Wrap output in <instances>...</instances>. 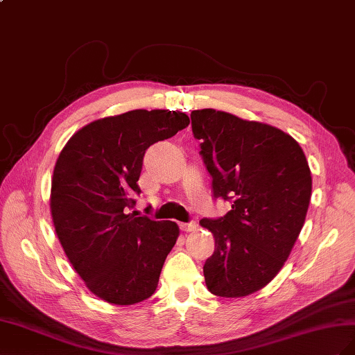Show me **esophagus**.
<instances>
[{
    "instance_id": "1",
    "label": "esophagus",
    "mask_w": 355,
    "mask_h": 355,
    "mask_svg": "<svg viewBox=\"0 0 355 355\" xmlns=\"http://www.w3.org/2000/svg\"><path fill=\"white\" fill-rule=\"evenodd\" d=\"M198 227L196 221H190V223H181L180 225V229L183 232H195Z\"/></svg>"
}]
</instances>
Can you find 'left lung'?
<instances>
[{"mask_svg": "<svg viewBox=\"0 0 355 355\" xmlns=\"http://www.w3.org/2000/svg\"><path fill=\"white\" fill-rule=\"evenodd\" d=\"M190 117L214 196L232 199L225 217L199 221L216 241L205 284L216 296L244 297L268 286L295 247L311 200V169L297 141L275 126L212 108Z\"/></svg>", "mask_w": 355, "mask_h": 355, "instance_id": "obj_1", "label": "left lung"}]
</instances>
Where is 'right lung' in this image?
Wrapping results in <instances>:
<instances>
[{"mask_svg":"<svg viewBox=\"0 0 355 355\" xmlns=\"http://www.w3.org/2000/svg\"><path fill=\"white\" fill-rule=\"evenodd\" d=\"M189 116L132 110L90 121L56 159L50 212L58 239L86 287L111 305L128 306L153 295L175 245V221L135 217L134 196L146 150L187 128Z\"/></svg>","mask_w":355,"mask_h":355,"instance_id":"right-lung-1","label":"right lung"}]
</instances>
